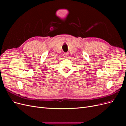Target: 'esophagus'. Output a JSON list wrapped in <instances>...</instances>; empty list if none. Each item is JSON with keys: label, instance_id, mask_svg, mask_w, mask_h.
Masks as SVG:
<instances>
[{"label": "esophagus", "instance_id": "esophagus-1", "mask_svg": "<svg viewBox=\"0 0 126 126\" xmlns=\"http://www.w3.org/2000/svg\"><path fill=\"white\" fill-rule=\"evenodd\" d=\"M63 56H64V57H66V58H67V57H68V53H66V52L64 53Z\"/></svg>", "mask_w": 126, "mask_h": 126}]
</instances>
